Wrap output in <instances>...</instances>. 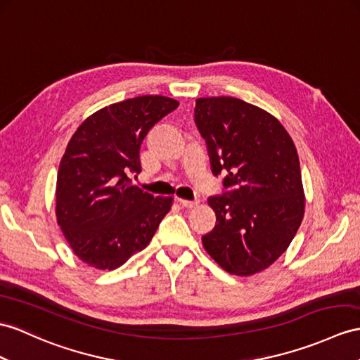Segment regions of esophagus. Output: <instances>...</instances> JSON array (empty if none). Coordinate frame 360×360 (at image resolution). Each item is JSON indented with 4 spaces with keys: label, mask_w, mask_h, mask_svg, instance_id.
Returning <instances> with one entry per match:
<instances>
[{
    "label": "esophagus",
    "mask_w": 360,
    "mask_h": 360,
    "mask_svg": "<svg viewBox=\"0 0 360 360\" xmlns=\"http://www.w3.org/2000/svg\"><path fill=\"white\" fill-rule=\"evenodd\" d=\"M179 203H180L183 207L192 209V207H195V206L198 205V200H183V198H179Z\"/></svg>",
    "instance_id": "esophagus-1"
}]
</instances>
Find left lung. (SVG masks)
Instances as JSON below:
<instances>
[{
    "mask_svg": "<svg viewBox=\"0 0 360 360\" xmlns=\"http://www.w3.org/2000/svg\"><path fill=\"white\" fill-rule=\"evenodd\" d=\"M195 124L226 189L207 200L217 223L203 248L229 274L255 275L283 255L304 218L296 146L275 116L231 96L197 99Z\"/></svg>",
    "mask_w": 360,
    "mask_h": 360,
    "instance_id": "8db88e82",
    "label": "left lung"
}]
</instances>
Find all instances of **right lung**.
Wrapping results in <instances>:
<instances>
[{
  "label": "right lung",
  "mask_w": 360,
  "mask_h": 360,
  "mask_svg": "<svg viewBox=\"0 0 360 360\" xmlns=\"http://www.w3.org/2000/svg\"><path fill=\"white\" fill-rule=\"evenodd\" d=\"M179 107L166 96H139L86 117L70 139L56 180V220L75 255L114 270L143 250L169 212L172 197L136 186L140 145L157 122Z\"/></svg>",
  "instance_id": "add662e5"
}]
</instances>
